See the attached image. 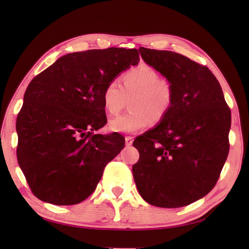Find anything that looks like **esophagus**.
<instances>
[{"label": "esophagus", "instance_id": "1", "mask_svg": "<svg viewBox=\"0 0 249 249\" xmlns=\"http://www.w3.org/2000/svg\"><path fill=\"white\" fill-rule=\"evenodd\" d=\"M133 141H134V138L132 136H126L125 137V144L127 146H130L133 144Z\"/></svg>", "mask_w": 249, "mask_h": 249}]
</instances>
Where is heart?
I'll list each match as a JSON object with an SVG mask.
<instances>
[{
    "label": "heart",
    "instance_id": "1",
    "mask_svg": "<svg viewBox=\"0 0 249 249\" xmlns=\"http://www.w3.org/2000/svg\"><path fill=\"white\" fill-rule=\"evenodd\" d=\"M176 100L172 81L160 77L152 66L132 67L123 76V85L110 81L103 92L104 107L110 115L122 111L130 101V112L110 120L109 129L117 133H136L157 124L167 116Z\"/></svg>",
    "mask_w": 249,
    "mask_h": 249
}]
</instances>
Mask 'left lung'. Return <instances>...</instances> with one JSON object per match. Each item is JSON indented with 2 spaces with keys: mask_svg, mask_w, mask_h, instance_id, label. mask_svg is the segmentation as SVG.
<instances>
[{
  "mask_svg": "<svg viewBox=\"0 0 249 249\" xmlns=\"http://www.w3.org/2000/svg\"><path fill=\"white\" fill-rule=\"evenodd\" d=\"M144 61L172 81L175 104L155 129L134 140L132 172L146 202L179 208L213 189L230 150L231 109L206 65L171 51L139 49Z\"/></svg>",
  "mask_w": 249,
  "mask_h": 249,
  "instance_id": "left-lung-1",
  "label": "left lung"
}]
</instances>
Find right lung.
Masks as SVG:
<instances>
[{"label": "right lung", "mask_w": 249, "mask_h": 249, "mask_svg": "<svg viewBox=\"0 0 249 249\" xmlns=\"http://www.w3.org/2000/svg\"><path fill=\"white\" fill-rule=\"evenodd\" d=\"M139 59L136 49L71 53L30 82L17 118V157L37 198L71 206L95 190L124 146L118 133H93L107 124L104 89Z\"/></svg>", "instance_id": "right-lung-1"}]
</instances>
